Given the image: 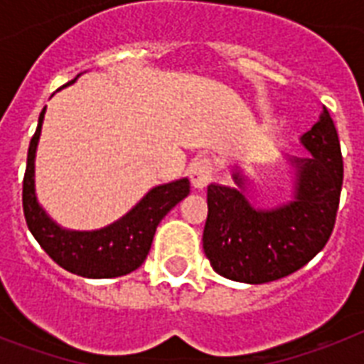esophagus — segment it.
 <instances>
[{
    "label": "esophagus",
    "instance_id": "34e87169",
    "mask_svg": "<svg viewBox=\"0 0 364 364\" xmlns=\"http://www.w3.org/2000/svg\"><path fill=\"white\" fill-rule=\"evenodd\" d=\"M211 176H213V166H211V160L205 159V156L194 159L193 164L188 166L191 183H193V187L198 188V191L208 187V183L211 181Z\"/></svg>",
    "mask_w": 364,
    "mask_h": 364
}]
</instances>
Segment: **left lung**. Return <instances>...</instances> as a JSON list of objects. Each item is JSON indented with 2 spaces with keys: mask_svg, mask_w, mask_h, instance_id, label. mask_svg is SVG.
Masks as SVG:
<instances>
[{
  "mask_svg": "<svg viewBox=\"0 0 364 364\" xmlns=\"http://www.w3.org/2000/svg\"><path fill=\"white\" fill-rule=\"evenodd\" d=\"M300 145L308 156H289L293 196L276 208H255L245 196L249 179L238 166L236 187L211 183L204 253L219 276L240 283H268L300 270L331 238L336 221L344 164L334 122L327 109Z\"/></svg>",
  "mask_w": 364,
  "mask_h": 364,
  "instance_id": "8db88e82",
  "label": "left lung"
}]
</instances>
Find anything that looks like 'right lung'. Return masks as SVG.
<instances>
[{"label":"right lung","instance_id":"right-lung-1","mask_svg":"<svg viewBox=\"0 0 364 364\" xmlns=\"http://www.w3.org/2000/svg\"><path fill=\"white\" fill-rule=\"evenodd\" d=\"M77 79L70 81L73 85ZM65 85V87H68ZM45 111L28 149V166L22 187V205L30 232L45 253L64 270L90 279L130 274L147 259L159 223L191 193L187 177L153 187L126 215L98 230H70L53 221L36 194V153L41 137Z\"/></svg>","mask_w":364,"mask_h":364}]
</instances>
